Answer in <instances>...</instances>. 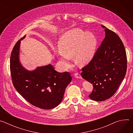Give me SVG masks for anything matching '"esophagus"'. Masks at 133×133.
<instances>
[{
    "label": "esophagus",
    "mask_w": 133,
    "mask_h": 133,
    "mask_svg": "<svg viewBox=\"0 0 133 133\" xmlns=\"http://www.w3.org/2000/svg\"><path fill=\"white\" fill-rule=\"evenodd\" d=\"M75 76V77L76 78H78V79H82V77L81 76V75L79 74V73H75L74 74Z\"/></svg>",
    "instance_id": "1"
}]
</instances>
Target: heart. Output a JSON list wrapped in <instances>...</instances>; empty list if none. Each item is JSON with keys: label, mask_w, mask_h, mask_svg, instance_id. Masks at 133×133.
Masks as SVG:
<instances>
[{"label": "heart", "mask_w": 133, "mask_h": 133, "mask_svg": "<svg viewBox=\"0 0 133 133\" xmlns=\"http://www.w3.org/2000/svg\"><path fill=\"white\" fill-rule=\"evenodd\" d=\"M96 37L90 32L85 33L79 29H71L59 39L57 57L62 66H70V58L75 55V61L78 65L84 66L92 59L96 45Z\"/></svg>", "instance_id": "1"}]
</instances>
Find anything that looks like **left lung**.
Returning <instances> with one entry per match:
<instances>
[{
    "label": "left lung",
    "mask_w": 133,
    "mask_h": 133,
    "mask_svg": "<svg viewBox=\"0 0 133 133\" xmlns=\"http://www.w3.org/2000/svg\"><path fill=\"white\" fill-rule=\"evenodd\" d=\"M102 27L105 29V38L81 73L84 79L92 84L89 97L95 101L110 98L118 89L127 70V56L122 41L115 32Z\"/></svg>",
    "instance_id": "8db88e82"
}]
</instances>
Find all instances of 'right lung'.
<instances>
[{
    "label": "right lung",
    "mask_w": 133,
    "mask_h": 133,
    "mask_svg": "<svg viewBox=\"0 0 133 133\" xmlns=\"http://www.w3.org/2000/svg\"><path fill=\"white\" fill-rule=\"evenodd\" d=\"M25 37L16 43L11 54L10 68L14 86L32 105L44 109L54 108L62 101L71 76L67 71H56L51 64L32 71L25 69L19 57L21 41Z\"/></svg>",
    "instance_id": "add662e5"
}]
</instances>
